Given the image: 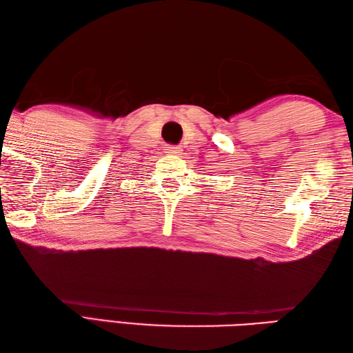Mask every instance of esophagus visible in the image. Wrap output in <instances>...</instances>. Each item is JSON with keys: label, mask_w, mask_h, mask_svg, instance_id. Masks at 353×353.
I'll use <instances>...</instances> for the list:
<instances>
[{"label": "esophagus", "mask_w": 353, "mask_h": 353, "mask_svg": "<svg viewBox=\"0 0 353 353\" xmlns=\"http://www.w3.org/2000/svg\"><path fill=\"white\" fill-rule=\"evenodd\" d=\"M167 153H170V154H179V153H181V148L176 147V145H170V147H167Z\"/></svg>", "instance_id": "esophagus-1"}]
</instances>
